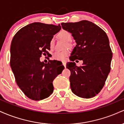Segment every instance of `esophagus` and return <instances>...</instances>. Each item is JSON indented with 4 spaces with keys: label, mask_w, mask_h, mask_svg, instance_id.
<instances>
[{
    "label": "esophagus",
    "mask_w": 124,
    "mask_h": 124,
    "mask_svg": "<svg viewBox=\"0 0 124 124\" xmlns=\"http://www.w3.org/2000/svg\"><path fill=\"white\" fill-rule=\"evenodd\" d=\"M62 64H63V66H65V68H66V62H65V61H63V62H62Z\"/></svg>",
    "instance_id": "34e87169"
}]
</instances>
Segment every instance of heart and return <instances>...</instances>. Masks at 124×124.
<instances>
[{
  "label": "heart",
  "mask_w": 124,
  "mask_h": 124,
  "mask_svg": "<svg viewBox=\"0 0 124 124\" xmlns=\"http://www.w3.org/2000/svg\"><path fill=\"white\" fill-rule=\"evenodd\" d=\"M58 38L60 39H63L65 42H68V45L69 46H70V44L69 42H71L72 39V35L71 34L70 32L66 30H62L58 33ZM49 48L51 49H53L54 48V45H55V41L53 38L51 39L49 41ZM69 55V52L68 51H65V52H56L54 53L53 55V58L55 59L58 61H64L65 60L67 56Z\"/></svg>",
  "instance_id": "b5f03b06"
}]
</instances>
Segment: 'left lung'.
I'll use <instances>...</instances> for the list:
<instances>
[{"instance_id": "obj_1", "label": "left lung", "mask_w": 124, "mask_h": 124, "mask_svg": "<svg viewBox=\"0 0 124 124\" xmlns=\"http://www.w3.org/2000/svg\"><path fill=\"white\" fill-rule=\"evenodd\" d=\"M63 29L72 33L77 45L67 63L70 71L69 80L72 92L84 99L98 94L104 86L111 70L112 53L106 32L89 21L62 23ZM82 60V66L74 61Z\"/></svg>"}]
</instances>
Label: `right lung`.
Segmentation results:
<instances>
[{
  "label": "right lung",
  "mask_w": 124,
  "mask_h": 124,
  "mask_svg": "<svg viewBox=\"0 0 124 124\" xmlns=\"http://www.w3.org/2000/svg\"><path fill=\"white\" fill-rule=\"evenodd\" d=\"M61 29L60 25L33 23L21 28L12 39L11 68L17 85L32 100H41L50 96L54 91L52 82L62 73L55 70L56 61L49 60L44 63L39 60L42 54H49V41Z\"/></svg>",
  "instance_id": "obj_1"
}]
</instances>
